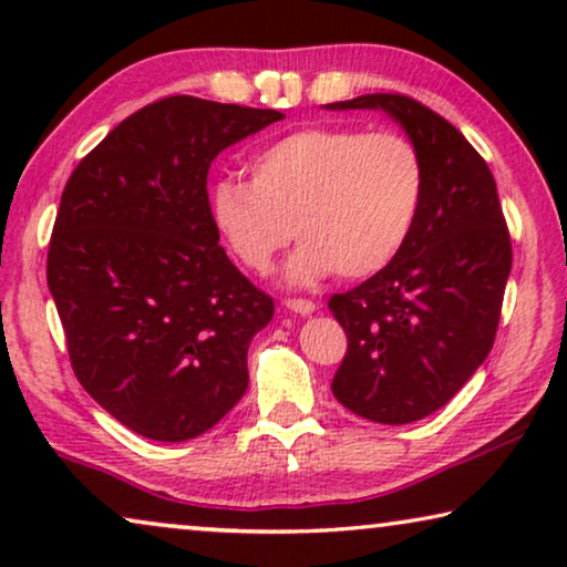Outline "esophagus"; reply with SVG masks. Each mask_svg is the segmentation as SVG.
I'll return each mask as SVG.
<instances>
[{"mask_svg":"<svg viewBox=\"0 0 567 567\" xmlns=\"http://www.w3.org/2000/svg\"><path fill=\"white\" fill-rule=\"evenodd\" d=\"M286 309H291V312L307 317V315L317 312V305H315V301H309V299H286Z\"/></svg>","mask_w":567,"mask_h":567,"instance_id":"1","label":"esophagus"}]
</instances>
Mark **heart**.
I'll return each instance as SVG.
<instances>
[{"label": "heart", "instance_id": "1", "mask_svg": "<svg viewBox=\"0 0 567 567\" xmlns=\"http://www.w3.org/2000/svg\"><path fill=\"white\" fill-rule=\"evenodd\" d=\"M250 173L252 181L212 185V221L252 274H268L291 237L301 239L284 270L289 286H312L332 270L343 278L379 274L423 212V157L392 131H293L255 154Z\"/></svg>", "mask_w": 567, "mask_h": 567}]
</instances>
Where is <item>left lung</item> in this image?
Returning a JSON list of instances; mask_svg holds the SVG:
<instances>
[{
    "label": "left lung",
    "instance_id": "obj_1",
    "mask_svg": "<svg viewBox=\"0 0 567 567\" xmlns=\"http://www.w3.org/2000/svg\"><path fill=\"white\" fill-rule=\"evenodd\" d=\"M324 111H382L425 165L423 212L384 270L336 293L348 336L332 379L340 405L405 425L444 408L491 353L511 274V239L485 159L452 123L405 95H361Z\"/></svg>",
    "mask_w": 567,
    "mask_h": 567
}]
</instances>
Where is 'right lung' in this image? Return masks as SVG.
Here are the masks:
<instances>
[{
    "mask_svg": "<svg viewBox=\"0 0 567 567\" xmlns=\"http://www.w3.org/2000/svg\"><path fill=\"white\" fill-rule=\"evenodd\" d=\"M284 113L190 95L118 123L69 177L49 245L74 374L138 436L214 429L250 382L247 348L274 317L219 245L206 177L227 146Z\"/></svg>",
    "mask_w": 567,
    "mask_h": 567,
    "instance_id": "add662e5",
    "label": "right lung"
}]
</instances>
